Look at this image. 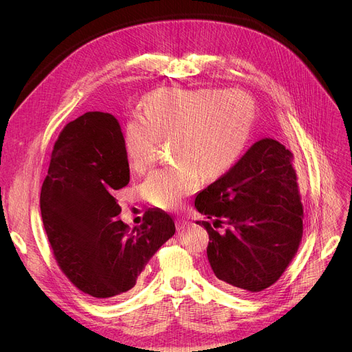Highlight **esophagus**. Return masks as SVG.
I'll use <instances>...</instances> for the list:
<instances>
[{"instance_id":"esophagus-1","label":"esophagus","mask_w":352,"mask_h":352,"mask_svg":"<svg viewBox=\"0 0 352 352\" xmlns=\"http://www.w3.org/2000/svg\"><path fill=\"white\" fill-rule=\"evenodd\" d=\"M189 224H192L190 221H188V220H184V219H177V221H176V229H177V232H182V230H184L186 227H188Z\"/></svg>"}]
</instances>
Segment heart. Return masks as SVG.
I'll use <instances>...</instances> for the list:
<instances>
[{"label":"heart","instance_id":"1","mask_svg":"<svg viewBox=\"0 0 352 352\" xmlns=\"http://www.w3.org/2000/svg\"><path fill=\"white\" fill-rule=\"evenodd\" d=\"M253 125V103L240 91L164 88L152 92L125 128L131 168L148 170L162 140H172V166L155 170L143 183V196L156 208L172 209L195 193L200 173L216 179L241 155Z\"/></svg>","mask_w":352,"mask_h":352}]
</instances>
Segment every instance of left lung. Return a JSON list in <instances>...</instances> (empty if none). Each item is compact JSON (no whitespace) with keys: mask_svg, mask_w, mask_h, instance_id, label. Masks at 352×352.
Returning <instances> with one entry per match:
<instances>
[{"mask_svg":"<svg viewBox=\"0 0 352 352\" xmlns=\"http://www.w3.org/2000/svg\"><path fill=\"white\" fill-rule=\"evenodd\" d=\"M292 160L284 144L263 138L196 196V210L213 221H196L209 233L210 268L227 290L263 292L298 250L302 204ZM221 223L224 234L215 230Z\"/></svg>","mask_w":352,"mask_h":352,"instance_id":"8db88e82","label":"left lung"}]
</instances>
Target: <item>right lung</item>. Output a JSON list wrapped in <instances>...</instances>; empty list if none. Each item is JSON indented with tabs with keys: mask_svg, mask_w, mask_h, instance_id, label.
Instances as JSON below:
<instances>
[{
	"mask_svg": "<svg viewBox=\"0 0 352 352\" xmlns=\"http://www.w3.org/2000/svg\"><path fill=\"white\" fill-rule=\"evenodd\" d=\"M129 177L125 139L111 113L87 112L55 142L41 216L60 270L95 298L129 292L176 232L172 216L160 209H149L136 232L118 220L115 195Z\"/></svg>",
	"mask_w": 352,
	"mask_h": 352,
	"instance_id": "add662e5",
	"label": "right lung"
}]
</instances>
